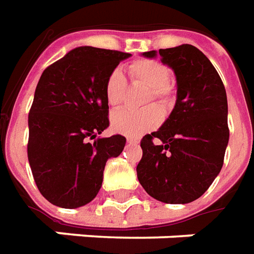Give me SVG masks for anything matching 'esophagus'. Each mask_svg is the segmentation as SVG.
Instances as JSON below:
<instances>
[{
  "instance_id": "obj_1",
  "label": "esophagus",
  "mask_w": 254,
  "mask_h": 254,
  "mask_svg": "<svg viewBox=\"0 0 254 254\" xmlns=\"http://www.w3.org/2000/svg\"><path fill=\"white\" fill-rule=\"evenodd\" d=\"M127 143H130V145H138L139 139L138 138H132V136H127Z\"/></svg>"
}]
</instances>
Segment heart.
I'll return each instance as SVG.
<instances>
[{
    "instance_id": "obj_1",
    "label": "heart",
    "mask_w": 254,
    "mask_h": 254,
    "mask_svg": "<svg viewBox=\"0 0 254 254\" xmlns=\"http://www.w3.org/2000/svg\"><path fill=\"white\" fill-rule=\"evenodd\" d=\"M128 72L132 82L145 84L149 93L145 104L156 100L161 107H168L174 100V87L170 83L168 66L157 60L139 59L132 61L128 66ZM126 78L123 72L115 68L105 80V98L111 107L122 105L126 95ZM161 120V111L156 105H149L141 111H116L111 115V126L113 131L127 136H138L154 128Z\"/></svg>"
}]
</instances>
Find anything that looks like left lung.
Returning <instances> with one entry per match:
<instances>
[{"mask_svg":"<svg viewBox=\"0 0 254 254\" xmlns=\"http://www.w3.org/2000/svg\"><path fill=\"white\" fill-rule=\"evenodd\" d=\"M170 66L176 102L159 130L142 138L138 181L165 204H189L208 190L223 167L230 131L227 95L208 57L193 45L142 53Z\"/></svg>","mask_w":254,"mask_h":254,"instance_id":"obj_1","label":"left lung"}]
</instances>
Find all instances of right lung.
Masks as SVG:
<instances>
[{"label":"right lung","mask_w":254,"mask_h":254,"mask_svg":"<svg viewBox=\"0 0 254 254\" xmlns=\"http://www.w3.org/2000/svg\"><path fill=\"white\" fill-rule=\"evenodd\" d=\"M118 50L80 46L41 75L28 113V163L41 194L75 209L101 189L108 159L123 152L126 138L98 136L109 126L105 80L120 61Z\"/></svg>","instance_id":"obj_1"}]
</instances>
